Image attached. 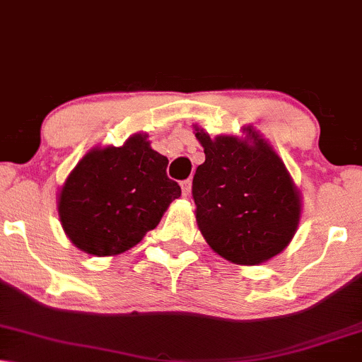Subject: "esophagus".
Segmentation results:
<instances>
[{
	"label": "esophagus",
	"instance_id": "obj_1",
	"mask_svg": "<svg viewBox=\"0 0 362 362\" xmlns=\"http://www.w3.org/2000/svg\"><path fill=\"white\" fill-rule=\"evenodd\" d=\"M182 195L184 197H189L192 194V182L190 180H185L182 182Z\"/></svg>",
	"mask_w": 362,
	"mask_h": 362
}]
</instances>
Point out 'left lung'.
Here are the masks:
<instances>
[{
  "instance_id": "obj_1",
  "label": "left lung",
  "mask_w": 362,
  "mask_h": 362,
  "mask_svg": "<svg viewBox=\"0 0 362 362\" xmlns=\"http://www.w3.org/2000/svg\"><path fill=\"white\" fill-rule=\"evenodd\" d=\"M205 162L197 167L192 195L197 226L210 249L237 265H259L281 254L296 235L300 190L286 163L254 127L210 139L194 125Z\"/></svg>"
}]
</instances>
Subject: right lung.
<instances>
[{"label":"right lung","mask_w":362,"mask_h":362,"mask_svg":"<svg viewBox=\"0 0 362 362\" xmlns=\"http://www.w3.org/2000/svg\"><path fill=\"white\" fill-rule=\"evenodd\" d=\"M168 158L135 134L122 147H95L70 172L57 197L58 217L71 244L97 257L135 247L158 226L182 194L167 177Z\"/></svg>","instance_id":"right-lung-1"}]
</instances>
